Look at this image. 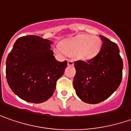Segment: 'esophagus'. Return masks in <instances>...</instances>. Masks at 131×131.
Here are the masks:
<instances>
[{
    "label": "esophagus",
    "instance_id": "1",
    "mask_svg": "<svg viewBox=\"0 0 131 131\" xmlns=\"http://www.w3.org/2000/svg\"><path fill=\"white\" fill-rule=\"evenodd\" d=\"M68 65L69 66H73L74 65V61L72 59H69L68 60Z\"/></svg>",
    "mask_w": 131,
    "mask_h": 131
}]
</instances>
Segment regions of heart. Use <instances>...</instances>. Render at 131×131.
Returning <instances> with one entry per match:
<instances>
[{"mask_svg":"<svg viewBox=\"0 0 131 131\" xmlns=\"http://www.w3.org/2000/svg\"><path fill=\"white\" fill-rule=\"evenodd\" d=\"M102 47V41L96 35H80L61 44L62 51L70 55H74L83 60L94 57Z\"/></svg>","mask_w":131,"mask_h":131,"instance_id":"1","label":"heart"}]
</instances>
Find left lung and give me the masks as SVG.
Masks as SVG:
<instances>
[{"label":"left lung","instance_id":"8db88e82","mask_svg":"<svg viewBox=\"0 0 131 131\" xmlns=\"http://www.w3.org/2000/svg\"><path fill=\"white\" fill-rule=\"evenodd\" d=\"M102 48L88 61H74L76 74L73 86L83 102L95 104L106 100L118 88L123 62L117 45L103 35Z\"/></svg>","mask_w":131,"mask_h":131}]
</instances>
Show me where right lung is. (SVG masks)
<instances>
[{
    "label": "right lung",
    "mask_w": 131,
    "mask_h": 131,
    "mask_svg": "<svg viewBox=\"0 0 131 131\" xmlns=\"http://www.w3.org/2000/svg\"><path fill=\"white\" fill-rule=\"evenodd\" d=\"M52 43L38 35H26L16 40L8 55V84L26 102L39 104L47 101L64 72L67 61L55 59L51 49Z\"/></svg>",
    "instance_id": "right-lung-1"
}]
</instances>
